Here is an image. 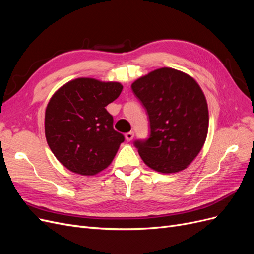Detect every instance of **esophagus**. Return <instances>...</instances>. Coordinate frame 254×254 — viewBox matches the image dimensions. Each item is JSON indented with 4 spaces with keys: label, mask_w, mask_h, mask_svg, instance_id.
<instances>
[{
    "label": "esophagus",
    "mask_w": 254,
    "mask_h": 254,
    "mask_svg": "<svg viewBox=\"0 0 254 254\" xmlns=\"http://www.w3.org/2000/svg\"><path fill=\"white\" fill-rule=\"evenodd\" d=\"M133 136H134V133H133L132 131H130V132H127V133L125 134V139H126V141L130 142V141H131V140L133 139Z\"/></svg>",
    "instance_id": "34e87169"
}]
</instances>
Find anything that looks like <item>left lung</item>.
Wrapping results in <instances>:
<instances>
[{"instance_id": "left-lung-1", "label": "left lung", "mask_w": 254, "mask_h": 254, "mask_svg": "<svg viewBox=\"0 0 254 254\" xmlns=\"http://www.w3.org/2000/svg\"><path fill=\"white\" fill-rule=\"evenodd\" d=\"M131 89L149 119V137L134 141L144 163L163 174L183 171L200 152L209 128L201 88L188 74L161 67L136 79Z\"/></svg>"}]
</instances>
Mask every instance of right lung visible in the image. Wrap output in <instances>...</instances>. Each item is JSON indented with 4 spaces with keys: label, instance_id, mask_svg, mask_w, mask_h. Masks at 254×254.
<instances>
[{
    "label": "right lung",
    "instance_id": "right-lung-1",
    "mask_svg": "<svg viewBox=\"0 0 254 254\" xmlns=\"http://www.w3.org/2000/svg\"><path fill=\"white\" fill-rule=\"evenodd\" d=\"M122 90L120 82L77 78L52 96L45 110V137L67 170L93 176L110 165L125 137L113 129V118L105 107Z\"/></svg>",
    "mask_w": 254,
    "mask_h": 254
}]
</instances>
